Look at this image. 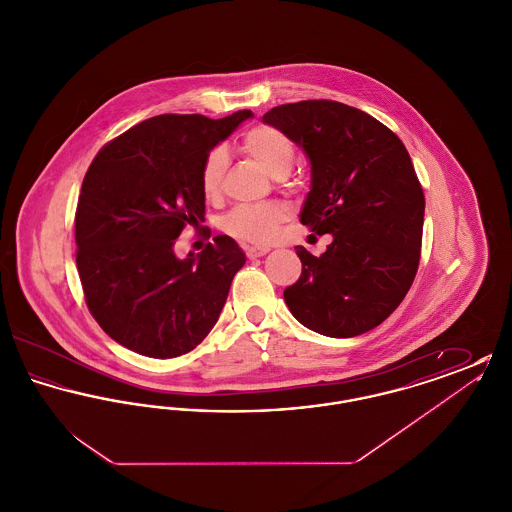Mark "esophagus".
I'll return each mask as SVG.
<instances>
[{
    "label": "esophagus",
    "instance_id": "1",
    "mask_svg": "<svg viewBox=\"0 0 512 512\" xmlns=\"http://www.w3.org/2000/svg\"><path fill=\"white\" fill-rule=\"evenodd\" d=\"M268 247H247L245 249V255L249 257V259H257V257H263V255H267Z\"/></svg>",
    "mask_w": 512,
    "mask_h": 512
}]
</instances>
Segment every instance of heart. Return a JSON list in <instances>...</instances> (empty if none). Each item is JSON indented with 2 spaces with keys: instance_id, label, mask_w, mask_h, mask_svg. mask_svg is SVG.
<instances>
[{
  "instance_id": "b5f03b06",
  "label": "heart",
  "mask_w": 512,
  "mask_h": 512,
  "mask_svg": "<svg viewBox=\"0 0 512 512\" xmlns=\"http://www.w3.org/2000/svg\"><path fill=\"white\" fill-rule=\"evenodd\" d=\"M242 149L251 155L274 178H284L292 171L295 147L286 132L272 124H257L242 136ZM228 169V155L222 147H213L199 171L201 190L209 199H215L222 190L224 172ZM288 217V207L270 201L263 205H240L222 219V230L232 238L247 244H267L278 224Z\"/></svg>"
}]
</instances>
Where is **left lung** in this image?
I'll return each mask as SVG.
<instances>
[{
    "mask_svg": "<svg viewBox=\"0 0 512 512\" xmlns=\"http://www.w3.org/2000/svg\"><path fill=\"white\" fill-rule=\"evenodd\" d=\"M263 121L307 151L301 224L334 238L320 257L295 247L303 268L286 305L322 336L365 334L399 307L420 263L424 192L409 151L386 124L332 99L278 105Z\"/></svg>",
    "mask_w": 512,
    "mask_h": 512,
    "instance_id": "1",
    "label": "left lung"
}]
</instances>
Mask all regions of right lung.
I'll list each match as a JSON object with an SVG mask.
<instances>
[{
	"label": "right lung",
	"instance_id": "1",
	"mask_svg": "<svg viewBox=\"0 0 512 512\" xmlns=\"http://www.w3.org/2000/svg\"><path fill=\"white\" fill-rule=\"evenodd\" d=\"M249 117L159 115L107 142L88 167L74 215L76 268L88 311L130 351L186 355L219 320L244 251L215 236L180 261L174 244L205 220V155Z\"/></svg>",
	"mask_w": 512,
	"mask_h": 512
}]
</instances>
